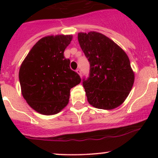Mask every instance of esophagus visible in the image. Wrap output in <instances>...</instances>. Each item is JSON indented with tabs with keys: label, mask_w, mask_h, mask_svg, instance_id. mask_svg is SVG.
I'll return each instance as SVG.
<instances>
[{
	"label": "esophagus",
	"mask_w": 158,
	"mask_h": 158,
	"mask_svg": "<svg viewBox=\"0 0 158 158\" xmlns=\"http://www.w3.org/2000/svg\"><path fill=\"white\" fill-rule=\"evenodd\" d=\"M76 73H78V74L79 75V76H82V74H81V70L79 69H76Z\"/></svg>",
	"instance_id": "1"
}]
</instances>
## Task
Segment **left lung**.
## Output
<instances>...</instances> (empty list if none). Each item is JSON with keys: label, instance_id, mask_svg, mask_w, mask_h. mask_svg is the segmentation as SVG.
I'll return each mask as SVG.
<instances>
[{"label": "left lung", "instance_id": "obj_1", "mask_svg": "<svg viewBox=\"0 0 158 158\" xmlns=\"http://www.w3.org/2000/svg\"><path fill=\"white\" fill-rule=\"evenodd\" d=\"M78 40L90 64L89 78L82 82L89 103L97 109H115L126 99L135 81L128 56L98 32L79 33Z\"/></svg>", "mask_w": 158, "mask_h": 158}]
</instances>
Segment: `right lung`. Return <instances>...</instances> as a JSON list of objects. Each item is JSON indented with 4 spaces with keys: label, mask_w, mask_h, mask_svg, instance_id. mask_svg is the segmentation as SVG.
I'll list each match as a JSON object with an SVG mask.
<instances>
[{
    "label": "right lung",
    "mask_w": 158,
    "mask_h": 158,
    "mask_svg": "<svg viewBox=\"0 0 158 158\" xmlns=\"http://www.w3.org/2000/svg\"><path fill=\"white\" fill-rule=\"evenodd\" d=\"M72 39V35L43 37L20 66L22 95L30 107L40 114L60 112L69 102L70 89L80 83V76L70 69V60L64 56Z\"/></svg>",
    "instance_id": "obj_1"
}]
</instances>
